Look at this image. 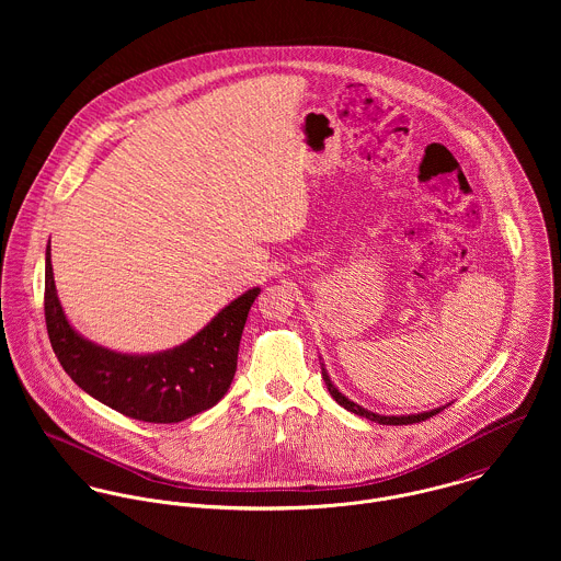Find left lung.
Returning <instances> with one entry per match:
<instances>
[{
    "label": "left lung",
    "mask_w": 561,
    "mask_h": 561,
    "mask_svg": "<svg viewBox=\"0 0 561 561\" xmlns=\"http://www.w3.org/2000/svg\"><path fill=\"white\" fill-rule=\"evenodd\" d=\"M320 365L321 378H323V382H325V387H328L332 400L336 401L339 405H343L345 410H350V412H354V414H358V416H365V419H369V421H376V423H380V425H408V423H419V421H425V419L438 414L440 410H445V408L449 405V403H445V405H438V408H432V410H425V412H414V414H378V412H371V410L358 405L356 401L345 398V396L334 387V382L330 380V376H328L325 365H323L321 358Z\"/></svg>",
    "instance_id": "left-lung-1"
}]
</instances>
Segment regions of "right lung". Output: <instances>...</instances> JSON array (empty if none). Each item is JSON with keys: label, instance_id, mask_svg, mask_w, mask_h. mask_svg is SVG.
Instances as JSON below:
<instances>
[{"label": "right lung", "instance_id": "add662e5", "mask_svg": "<svg viewBox=\"0 0 561 561\" xmlns=\"http://www.w3.org/2000/svg\"><path fill=\"white\" fill-rule=\"evenodd\" d=\"M259 294L261 287L248 289L181 345L149 354L116 352L73 328L58 298L51 245L45 250V321L62 369L90 398L147 423L185 421L227 396Z\"/></svg>", "mask_w": 561, "mask_h": 561}]
</instances>
